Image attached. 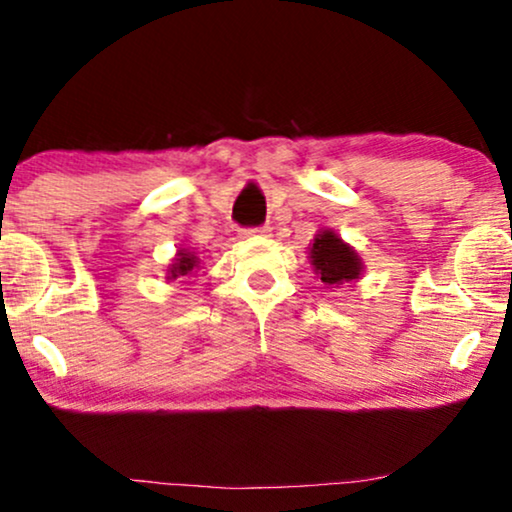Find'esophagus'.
Listing matches in <instances>:
<instances>
[{
    "label": "esophagus",
    "instance_id": "esophagus-1",
    "mask_svg": "<svg viewBox=\"0 0 512 512\" xmlns=\"http://www.w3.org/2000/svg\"><path fill=\"white\" fill-rule=\"evenodd\" d=\"M243 233L248 238H262V236H267V233H269V226H257V229H248V231H243Z\"/></svg>",
    "mask_w": 512,
    "mask_h": 512
}]
</instances>
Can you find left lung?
<instances>
[{
  "label": "left lung",
  "mask_w": 512,
  "mask_h": 512,
  "mask_svg": "<svg viewBox=\"0 0 512 512\" xmlns=\"http://www.w3.org/2000/svg\"><path fill=\"white\" fill-rule=\"evenodd\" d=\"M310 264L326 288L355 283L365 272V262L360 260L357 250L331 229L317 231L315 240L310 243Z\"/></svg>",
  "instance_id": "obj_1"
}]
</instances>
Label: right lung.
<instances>
[{"label": "right lung", "mask_w": 512, "mask_h": 512, "mask_svg": "<svg viewBox=\"0 0 512 512\" xmlns=\"http://www.w3.org/2000/svg\"><path fill=\"white\" fill-rule=\"evenodd\" d=\"M197 269H200V257H197L193 250L178 248L176 257L171 260L169 267H166V281L171 283L176 279H183V276H193Z\"/></svg>", "instance_id": "right-lung-1"}]
</instances>
